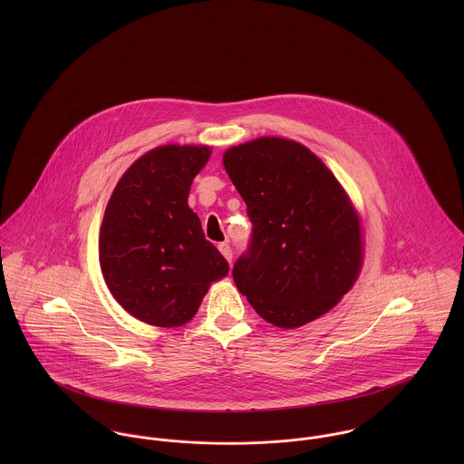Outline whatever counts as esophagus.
<instances>
[{"mask_svg": "<svg viewBox=\"0 0 464 464\" xmlns=\"http://www.w3.org/2000/svg\"><path fill=\"white\" fill-rule=\"evenodd\" d=\"M218 248H219V252L223 254V257L230 263V261H232V248H230V245H228V243H221Z\"/></svg>", "mask_w": 464, "mask_h": 464, "instance_id": "34e87169", "label": "esophagus"}]
</instances>
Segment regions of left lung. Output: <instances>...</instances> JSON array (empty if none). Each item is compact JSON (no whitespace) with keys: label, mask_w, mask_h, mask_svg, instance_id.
<instances>
[{"label":"left lung","mask_w":464,"mask_h":464,"mask_svg":"<svg viewBox=\"0 0 464 464\" xmlns=\"http://www.w3.org/2000/svg\"><path fill=\"white\" fill-rule=\"evenodd\" d=\"M223 166L254 225L250 246L232 269L239 293L280 329L331 311L362 265L361 221L331 169L282 137L228 148Z\"/></svg>","instance_id":"1"}]
</instances>
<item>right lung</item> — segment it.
<instances>
[{
	"instance_id": "obj_1",
	"label": "right lung",
	"mask_w": 464,
	"mask_h": 464,
	"mask_svg": "<svg viewBox=\"0 0 464 464\" xmlns=\"http://www.w3.org/2000/svg\"><path fill=\"white\" fill-rule=\"evenodd\" d=\"M208 157L207 146H159L133 162L107 203L102 273L120 305L144 324H188L208 285L228 273L188 205Z\"/></svg>"
}]
</instances>
